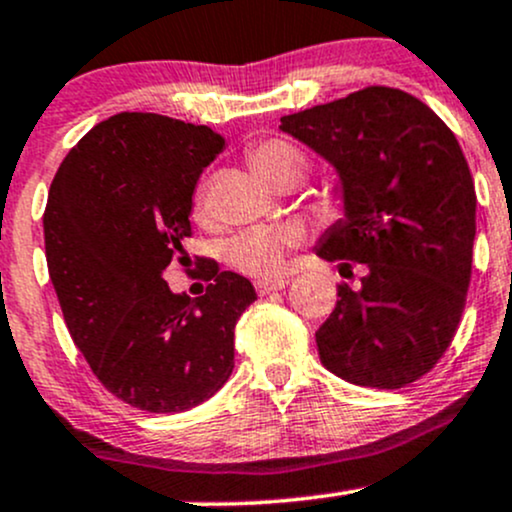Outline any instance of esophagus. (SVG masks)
Wrapping results in <instances>:
<instances>
[{
	"instance_id": "esophagus-1",
	"label": "esophagus",
	"mask_w": 512,
	"mask_h": 512,
	"mask_svg": "<svg viewBox=\"0 0 512 512\" xmlns=\"http://www.w3.org/2000/svg\"><path fill=\"white\" fill-rule=\"evenodd\" d=\"M288 285V280L285 278H258L256 280V293L258 295H268L273 293V290H280Z\"/></svg>"
}]
</instances>
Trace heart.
<instances>
[{"label": "heart", "mask_w": 512, "mask_h": 512, "mask_svg": "<svg viewBox=\"0 0 512 512\" xmlns=\"http://www.w3.org/2000/svg\"><path fill=\"white\" fill-rule=\"evenodd\" d=\"M246 158H249V166L254 168L258 178H263L271 185L280 183L283 178H290V175L302 178V173L307 170L305 156H302L298 148L290 146L288 141L280 139H268L251 146ZM192 214L197 219L205 217V197H202V192L195 195ZM300 241V224L254 227L236 236L232 244H229V263L239 268V271L251 273V276H268V273H276L283 266V258L288 254V249L298 246Z\"/></svg>", "instance_id": "1"}]
</instances>
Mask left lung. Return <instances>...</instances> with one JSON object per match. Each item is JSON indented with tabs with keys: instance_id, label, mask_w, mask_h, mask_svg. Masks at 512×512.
<instances>
[{
	"instance_id": "left-lung-1",
	"label": "left lung",
	"mask_w": 512,
	"mask_h": 512,
	"mask_svg": "<svg viewBox=\"0 0 512 512\" xmlns=\"http://www.w3.org/2000/svg\"><path fill=\"white\" fill-rule=\"evenodd\" d=\"M280 131L324 158L344 214L315 251L351 273L315 332L327 371L356 386L403 388L442 359L471 280L476 192L459 141L417 97L393 87L288 114Z\"/></svg>"
}]
</instances>
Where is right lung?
Listing matches in <instances>:
<instances>
[{"mask_svg": "<svg viewBox=\"0 0 512 512\" xmlns=\"http://www.w3.org/2000/svg\"><path fill=\"white\" fill-rule=\"evenodd\" d=\"M222 148L210 126L114 114L70 148L48 192L46 261L70 337L102 386L139 410H190L232 376L254 285L214 261L197 300L163 278L188 258L195 185Z\"/></svg>", "mask_w": 512, "mask_h": 512, "instance_id": "obj_1", "label": "right lung"}]
</instances>
